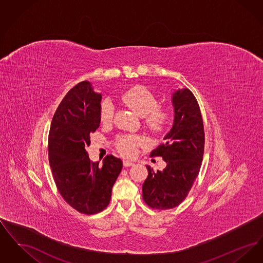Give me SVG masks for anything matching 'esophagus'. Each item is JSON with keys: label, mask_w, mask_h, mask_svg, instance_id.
Instances as JSON below:
<instances>
[{"label": "esophagus", "mask_w": 263, "mask_h": 263, "mask_svg": "<svg viewBox=\"0 0 263 263\" xmlns=\"http://www.w3.org/2000/svg\"><path fill=\"white\" fill-rule=\"evenodd\" d=\"M123 165L127 167V166H132V165H134V163H132V162H130V161H123Z\"/></svg>", "instance_id": "1"}]
</instances>
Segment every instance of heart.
I'll return each instance as SVG.
<instances>
[{
  "label": "heart",
  "instance_id": "obj_1",
  "mask_svg": "<svg viewBox=\"0 0 263 263\" xmlns=\"http://www.w3.org/2000/svg\"><path fill=\"white\" fill-rule=\"evenodd\" d=\"M121 102L143 117V123L152 132H160L167 122L168 115L165 110L158 107V100L154 95L143 87L130 88L120 97ZM114 107L110 100L102 101L100 106V120L103 124L112 121ZM144 145L143 138L139 136H123L116 141V149L126 158H133L137 154L138 148Z\"/></svg>",
  "mask_w": 263,
  "mask_h": 263
}]
</instances>
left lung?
<instances>
[{
	"label": "left lung",
	"mask_w": 263,
	"mask_h": 263,
	"mask_svg": "<svg viewBox=\"0 0 263 263\" xmlns=\"http://www.w3.org/2000/svg\"><path fill=\"white\" fill-rule=\"evenodd\" d=\"M175 120L163 144L152 151V157H162L163 171L147 165L148 177L143 183V199L153 209L166 210L178 206L192 187L200 171L205 134L200 108L188 88L173 93Z\"/></svg>",
	"instance_id": "obj_1"
}]
</instances>
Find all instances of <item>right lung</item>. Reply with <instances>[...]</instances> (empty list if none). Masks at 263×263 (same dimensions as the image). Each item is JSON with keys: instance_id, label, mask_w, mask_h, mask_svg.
<instances>
[{"instance_id": "1", "label": "right lung", "mask_w": 263, "mask_h": 263, "mask_svg": "<svg viewBox=\"0 0 263 263\" xmlns=\"http://www.w3.org/2000/svg\"><path fill=\"white\" fill-rule=\"evenodd\" d=\"M101 93L84 81L71 88L51 122L48 156L56 186L78 212L92 215L107 207L122 161L108 155L102 165L92 163L86 148L100 127Z\"/></svg>"}]
</instances>
